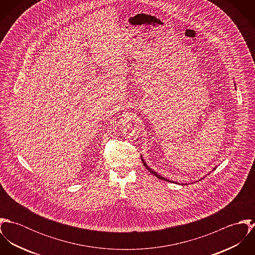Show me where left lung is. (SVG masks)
<instances>
[{
    "label": "left lung",
    "instance_id": "1",
    "mask_svg": "<svg viewBox=\"0 0 255 255\" xmlns=\"http://www.w3.org/2000/svg\"><path fill=\"white\" fill-rule=\"evenodd\" d=\"M141 160H142V163H143V165H144V166H145L146 169H147V170H148V171H149V172H150V173H151V174H152V175H154V176H156V177H157V178H158V179H160V180H165V181H167V182H169V180H166V179H164V178H163V177H161V176H160V175H158V174H157V173H156V172H155V171H153V170H152V169H151V168H149V167H148V166H147V164H146L145 162H144V160H143V159H142V158H141ZM214 170H215V169H214Z\"/></svg>",
    "mask_w": 255,
    "mask_h": 255
}]
</instances>
